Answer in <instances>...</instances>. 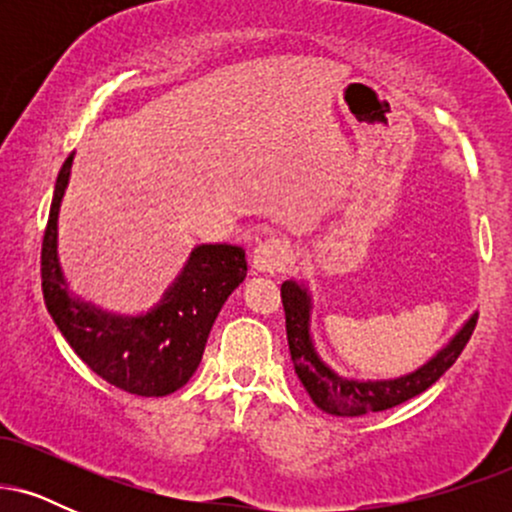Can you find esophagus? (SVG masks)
I'll return each mask as SVG.
<instances>
[{"mask_svg":"<svg viewBox=\"0 0 512 512\" xmlns=\"http://www.w3.org/2000/svg\"><path fill=\"white\" fill-rule=\"evenodd\" d=\"M289 257H291L289 245H286L284 240L267 238L252 250V267H255L257 272L274 274V272H281V269L289 264Z\"/></svg>","mask_w":512,"mask_h":512,"instance_id":"34e87169","label":"esophagus"}]
</instances>
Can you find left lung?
<instances>
[{"label":"left lung","mask_w":512,"mask_h":512,"mask_svg":"<svg viewBox=\"0 0 512 512\" xmlns=\"http://www.w3.org/2000/svg\"><path fill=\"white\" fill-rule=\"evenodd\" d=\"M281 303H284L286 337H289L291 361L298 380L317 407L334 416H363L370 411H385L421 395L457 361V356L462 354L469 337H472L474 327H477V315L469 317L467 325L450 339V344L414 373L395 380H366V383H361V380H346L337 375L315 354L313 339H310L308 291L296 281H284L281 284Z\"/></svg>","instance_id":"obj_1"}]
</instances>
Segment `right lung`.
<instances>
[{"label":"right lung","mask_w":512,"mask_h":512,"mask_svg":"<svg viewBox=\"0 0 512 512\" xmlns=\"http://www.w3.org/2000/svg\"><path fill=\"white\" fill-rule=\"evenodd\" d=\"M72 158L57 175L55 197L40 250L43 298L57 330L76 356L129 395L166 397L192 378L221 305L248 274L238 245H199L151 313L122 317L72 298L57 260V211Z\"/></svg>","instance_id":"right-lung-1"}]
</instances>
